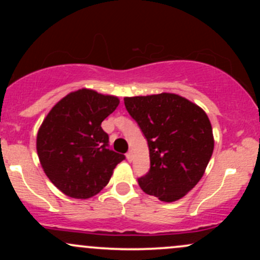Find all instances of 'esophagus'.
<instances>
[{"instance_id":"esophagus-1","label":"esophagus","mask_w":260,"mask_h":260,"mask_svg":"<svg viewBox=\"0 0 260 260\" xmlns=\"http://www.w3.org/2000/svg\"><path fill=\"white\" fill-rule=\"evenodd\" d=\"M126 156H127V160H128V161H132V160H133V157H134V156H133V151H132V150L128 151Z\"/></svg>"}]
</instances>
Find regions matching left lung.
<instances>
[{"instance_id": "obj_1", "label": "left lung", "mask_w": 260, "mask_h": 260, "mask_svg": "<svg viewBox=\"0 0 260 260\" xmlns=\"http://www.w3.org/2000/svg\"><path fill=\"white\" fill-rule=\"evenodd\" d=\"M124 106L148 140L150 169L138 178L140 188L162 202L178 201L201 181L213 155L207 113L170 92L124 98Z\"/></svg>"}]
</instances>
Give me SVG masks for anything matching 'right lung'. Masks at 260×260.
<instances>
[{
	"label": "right lung",
	"instance_id": "add662e5",
	"mask_svg": "<svg viewBox=\"0 0 260 260\" xmlns=\"http://www.w3.org/2000/svg\"><path fill=\"white\" fill-rule=\"evenodd\" d=\"M120 104L118 98L90 89L66 95L47 113L37 137L45 174L66 196L88 199L109 183L123 154L109 148L103 122Z\"/></svg>",
	"mask_w": 260,
	"mask_h": 260
}]
</instances>
